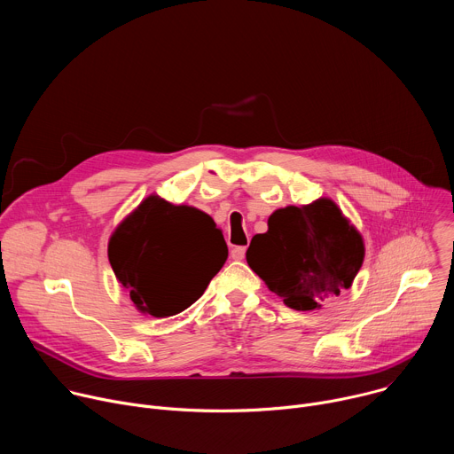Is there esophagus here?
<instances>
[{
	"mask_svg": "<svg viewBox=\"0 0 454 454\" xmlns=\"http://www.w3.org/2000/svg\"><path fill=\"white\" fill-rule=\"evenodd\" d=\"M244 256H246V246H235L231 249V258H233V261H242Z\"/></svg>",
	"mask_w": 454,
	"mask_h": 454,
	"instance_id": "34e87169",
	"label": "esophagus"
}]
</instances>
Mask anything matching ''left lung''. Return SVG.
<instances>
[{"label": "left lung", "instance_id": "obj_1", "mask_svg": "<svg viewBox=\"0 0 454 454\" xmlns=\"http://www.w3.org/2000/svg\"><path fill=\"white\" fill-rule=\"evenodd\" d=\"M363 256L361 235L331 200L277 210L246 251L249 268L296 310L348 289Z\"/></svg>", "mask_w": 454, "mask_h": 454}]
</instances>
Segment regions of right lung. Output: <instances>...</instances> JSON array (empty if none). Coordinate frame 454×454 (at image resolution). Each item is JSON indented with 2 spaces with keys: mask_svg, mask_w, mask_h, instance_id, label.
Instances as JSON below:
<instances>
[{
  "mask_svg": "<svg viewBox=\"0 0 454 454\" xmlns=\"http://www.w3.org/2000/svg\"><path fill=\"white\" fill-rule=\"evenodd\" d=\"M107 253L135 305L167 317L203 296L228 247L210 215L151 196L116 228Z\"/></svg>",
  "mask_w": 454,
  "mask_h": 454,
  "instance_id": "add662e5",
  "label": "right lung"
}]
</instances>
